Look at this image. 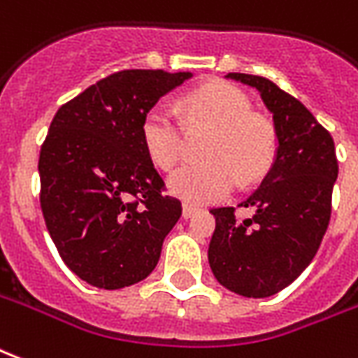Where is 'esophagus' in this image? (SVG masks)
<instances>
[{
	"label": "esophagus",
	"instance_id": "obj_1",
	"mask_svg": "<svg viewBox=\"0 0 358 358\" xmlns=\"http://www.w3.org/2000/svg\"><path fill=\"white\" fill-rule=\"evenodd\" d=\"M197 213V208H195V206H192V205H184L182 206V218H192L193 214Z\"/></svg>",
	"mask_w": 358,
	"mask_h": 358
}]
</instances>
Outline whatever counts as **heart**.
Instances as JSON below:
<instances>
[{"mask_svg": "<svg viewBox=\"0 0 358 358\" xmlns=\"http://www.w3.org/2000/svg\"><path fill=\"white\" fill-rule=\"evenodd\" d=\"M187 127L214 129L205 148V163L184 165L172 172L166 186L192 205L226 199L237 176L243 184L260 180L273 163L277 136L273 125L258 113L245 92L224 81L206 83L182 98ZM145 153L159 169H172L186 148V129L165 106H153L142 121Z\"/></svg>", "mask_w": 358, "mask_h": 358, "instance_id": "heart-1", "label": "heart"}]
</instances>
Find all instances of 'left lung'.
<instances>
[{
	"instance_id": "left-lung-1",
	"label": "left lung",
	"mask_w": 358,
	"mask_h": 358,
	"mask_svg": "<svg viewBox=\"0 0 358 358\" xmlns=\"http://www.w3.org/2000/svg\"><path fill=\"white\" fill-rule=\"evenodd\" d=\"M227 79L254 87L273 113L277 152L260 187L239 206L252 218L237 220L233 206L213 208L216 229L208 264L227 290L269 298L300 277L327 233L338 178L334 140L313 113L273 81L248 73Z\"/></svg>"
}]
</instances>
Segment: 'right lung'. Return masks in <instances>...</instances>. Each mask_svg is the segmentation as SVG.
Here are the masks:
<instances>
[{"label": "right lung", "instance_id": "obj_1", "mask_svg": "<svg viewBox=\"0 0 358 358\" xmlns=\"http://www.w3.org/2000/svg\"><path fill=\"white\" fill-rule=\"evenodd\" d=\"M192 71L123 70L52 119L39 153L41 210L60 258L79 279L117 290L157 266L182 216L142 142V121Z\"/></svg>", "mask_w": 358, "mask_h": 358}]
</instances>
